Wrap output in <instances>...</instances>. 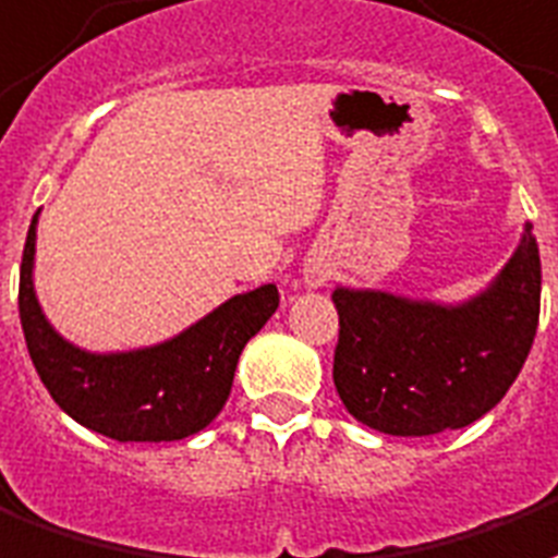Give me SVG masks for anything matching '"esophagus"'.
<instances>
[{
	"label": "esophagus",
	"mask_w": 558,
	"mask_h": 558,
	"mask_svg": "<svg viewBox=\"0 0 558 558\" xmlns=\"http://www.w3.org/2000/svg\"><path fill=\"white\" fill-rule=\"evenodd\" d=\"M326 270H320V267H308V270H305V284H308V288H320V284L326 282Z\"/></svg>",
	"instance_id": "esophagus-1"
}]
</instances>
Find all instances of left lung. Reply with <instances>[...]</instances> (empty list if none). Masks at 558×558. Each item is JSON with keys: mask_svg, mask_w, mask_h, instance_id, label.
<instances>
[{"mask_svg": "<svg viewBox=\"0 0 558 558\" xmlns=\"http://www.w3.org/2000/svg\"><path fill=\"white\" fill-rule=\"evenodd\" d=\"M332 379L355 421L385 435L462 429L500 403L533 347L542 258L533 223L483 294L459 305L335 288Z\"/></svg>", "mask_w": 558, "mask_h": 558, "instance_id": "obj_1", "label": "left lung"}]
</instances>
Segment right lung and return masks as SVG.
<instances>
[{
  "mask_svg": "<svg viewBox=\"0 0 558 558\" xmlns=\"http://www.w3.org/2000/svg\"><path fill=\"white\" fill-rule=\"evenodd\" d=\"M37 215L20 264V324L46 391L75 423L114 441H179L215 421L246 341L279 308L276 284L238 294L165 343L87 353L52 329L37 303Z\"/></svg>",
  "mask_w": 558,
  "mask_h": 558,
  "instance_id": "obj_1",
  "label": "right lung"
}]
</instances>
